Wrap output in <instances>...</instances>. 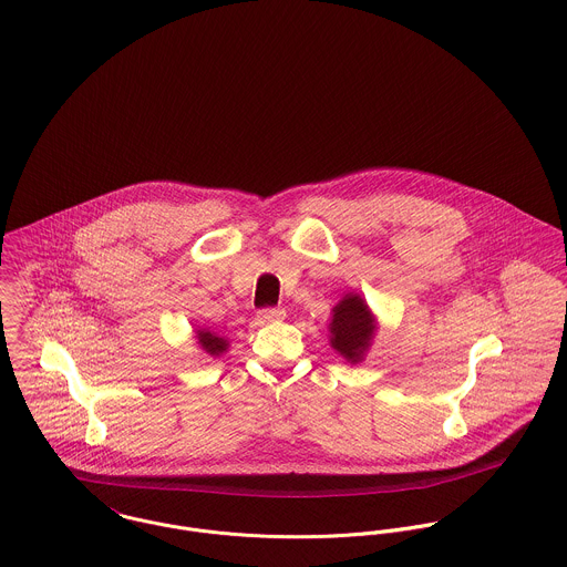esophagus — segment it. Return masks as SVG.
<instances>
[{
	"label": "esophagus",
	"instance_id": "1",
	"mask_svg": "<svg viewBox=\"0 0 567 567\" xmlns=\"http://www.w3.org/2000/svg\"><path fill=\"white\" fill-rule=\"evenodd\" d=\"M281 318H286L284 308H264L258 311L259 322H272V320H281Z\"/></svg>",
	"mask_w": 567,
	"mask_h": 567
}]
</instances>
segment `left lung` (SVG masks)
I'll list each match as a JSON object with an SVG mask.
<instances>
[{
	"label": "left lung",
	"mask_w": 567,
	"mask_h": 567,
	"mask_svg": "<svg viewBox=\"0 0 567 567\" xmlns=\"http://www.w3.org/2000/svg\"><path fill=\"white\" fill-rule=\"evenodd\" d=\"M374 324L368 306L358 295L344 297L333 308L331 320V347L347 360L360 361L363 351L370 347Z\"/></svg>",
	"instance_id": "left-lung-1"
}]
</instances>
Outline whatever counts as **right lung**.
Here are the masks:
<instances>
[{
  "mask_svg": "<svg viewBox=\"0 0 567 567\" xmlns=\"http://www.w3.org/2000/svg\"><path fill=\"white\" fill-rule=\"evenodd\" d=\"M197 338H199V344L206 349V353L214 355V358L220 355L227 349V342L223 338L209 333V331H197Z\"/></svg>",
  "mask_w": 567,
  "mask_h": 567,
  "instance_id": "1",
  "label": "right lung"
}]
</instances>
